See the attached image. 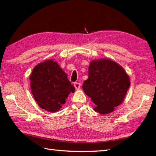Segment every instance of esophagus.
<instances>
[{
    "label": "esophagus",
    "instance_id": "obj_1",
    "mask_svg": "<svg viewBox=\"0 0 156 156\" xmlns=\"http://www.w3.org/2000/svg\"><path fill=\"white\" fill-rule=\"evenodd\" d=\"M74 87H75L76 90H78V89L80 88L81 84H80V83H79V82H74Z\"/></svg>",
    "mask_w": 156,
    "mask_h": 156
}]
</instances>
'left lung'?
Segmentation results:
<instances>
[{
  "mask_svg": "<svg viewBox=\"0 0 156 156\" xmlns=\"http://www.w3.org/2000/svg\"><path fill=\"white\" fill-rule=\"evenodd\" d=\"M130 86L129 76L120 65L108 59L92 60L88 78L82 88L96 105L94 110L105 115L123 101Z\"/></svg>",
  "mask_w": 156,
  "mask_h": 156,
  "instance_id": "1",
  "label": "left lung"
}]
</instances>
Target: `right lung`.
<instances>
[{
    "instance_id": "right-lung-1",
    "label": "right lung",
    "mask_w": 156,
    "mask_h": 156,
    "mask_svg": "<svg viewBox=\"0 0 156 156\" xmlns=\"http://www.w3.org/2000/svg\"><path fill=\"white\" fill-rule=\"evenodd\" d=\"M31 89L35 101L42 109L55 112L66 103V99L75 88L67 74L54 59L39 63L30 76Z\"/></svg>"
}]
</instances>
